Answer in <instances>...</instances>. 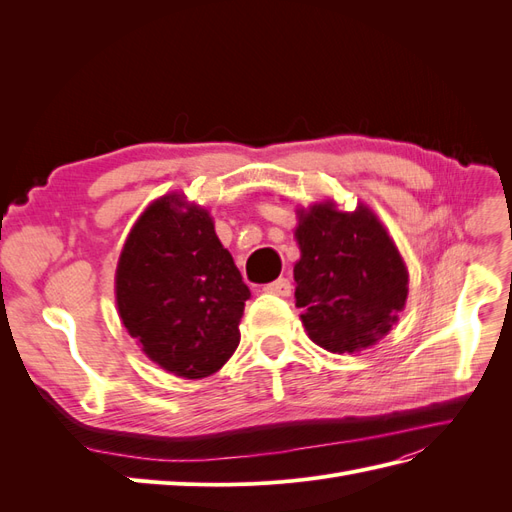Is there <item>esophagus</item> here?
Masks as SVG:
<instances>
[{
    "label": "esophagus",
    "mask_w": 512,
    "mask_h": 512,
    "mask_svg": "<svg viewBox=\"0 0 512 512\" xmlns=\"http://www.w3.org/2000/svg\"><path fill=\"white\" fill-rule=\"evenodd\" d=\"M265 292L267 294H275V297H290V292H292L290 280H288V277H280V280L267 284Z\"/></svg>",
    "instance_id": "obj_1"
}]
</instances>
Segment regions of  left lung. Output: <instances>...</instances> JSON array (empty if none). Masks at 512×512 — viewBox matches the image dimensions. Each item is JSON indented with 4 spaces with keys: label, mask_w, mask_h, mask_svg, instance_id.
Listing matches in <instances>:
<instances>
[{
    "label": "left lung",
    "mask_w": 512,
    "mask_h": 512,
    "mask_svg": "<svg viewBox=\"0 0 512 512\" xmlns=\"http://www.w3.org/2000/svg\"><path fill=\"white\" fill-rule=\"evenodd\" d=\"M294 299L314 344L335 354L374 346L408 299V267L367 205L339 211L333 200L297 209Z\"/></svg>",
    "instance_id": "1"
}]
</instances>
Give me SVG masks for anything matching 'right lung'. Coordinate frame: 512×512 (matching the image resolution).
<instances>
[{
  "label": "right lung",
  "mask_w": 512,
  "mask_h": 512,
  "mask_svg": "<svg viewBox=\"0 0 512 512\" xmlns=\"http://www.w3.org/2000/svg\"><path fill=\"white\" fill-rule=\"evenodd\" d=\"M250 288L207 209L164 194L141 213L115 271L117 312L149 359L179 378H207L239 346Z\"/></svg>",
  "instance_id": "right-lung-1"
}]
</instances>
